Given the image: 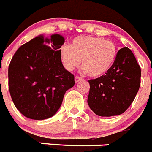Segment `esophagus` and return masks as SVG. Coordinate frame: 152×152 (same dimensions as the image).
I'll return each instance as SVG.
<instances>
[{"mask_svg":"<svg viewBox=\"0 0 152 152\" xmlns=\"http://www.w3.org/2000/svg\"><path fill=\"white\" fill-rule=\"evenodd\" d=\"M83 79L81 78V77H77V76H76V77H75V83H77V82H79V81H82Z\"/></svg>","mask_w":152,"mask_h":152,"instance_id":"obj_1","label":"esophagus"}]
</instances>
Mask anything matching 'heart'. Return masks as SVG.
I'll list each match as a JSON object with an SVG mask.
<instances>
[{
  "mask_svg": "<svg viewBox=\"0 0 152 152\" xmlns=\"http://www.w3.org/2000/svg\"><path fill=\"white\" fill-rule=\"evenodd\" d=\"M117 55L115 45L111 41L92 36H79L70 46L63 45L60 58L64 67L72 71L81 64L84 71L92 77L105 75L112 67Z\"/></svg>",
  "mask_w": 152,
  "mask_h": 152,
  "instance_id": "heart-1",
  "label": "heart"
}]
</instances>
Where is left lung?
I'll list each match as a JSON object with an SVG mask.
<instances>
[{
  "mask_svg": "<svg viewBox=\"0 0 152 152\" xmlns=\"http://www.w3.org/2000/svg\"><path fill=\"white\" fill-rule=\"evenodd\" d=\"M88 104L98 116L124 113L133 102L141 84V68L130 49L118 51L112 67L98 78L89 80Z\"/></svg>",
  "mask_w": 152,
  "mask_h": 152,
  "instance_id": "left-lung-1",
  "label": "left lung"
}]
</instances>
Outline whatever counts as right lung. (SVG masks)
<instances>
[{"label": "right lung", "instance_id": "add662e5", "mask_svg": "<svg viewBox=\"0 0 152 152\" xmlns=\"http://www.w3.org/2000/svg\"><path fill=\"white\" fill-rule=\"evenodd\" d=\"M64 38L58 34L37 36L20 46L8 68L9 91L17 109L34 120L54 116L64 95L75 85V77L64 67L60 48Z\"/></svg>", "mask_w": 152, "mask_h": 152}]
</instances>
